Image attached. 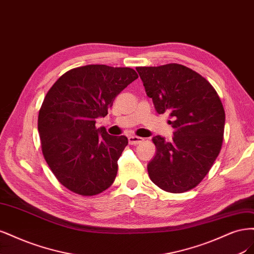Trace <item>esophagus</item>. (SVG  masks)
<instances>
[{
	"mask_svg": "<svg viewBox=\"0 0 254 254\" xmlns=\"http://www.w3.org/2000/svg\"><path fill=\"white\" fill-rule=\"evenodd\" d=\"M143 141V139L141 137H137V136H129L128 137V143L129 144H138Z\"/></svg>",
	"mask_w": 254,
	"mask_h": 254,
	"instance_id": "34e87169",
	"label": "esophagus"
}]
</instances>
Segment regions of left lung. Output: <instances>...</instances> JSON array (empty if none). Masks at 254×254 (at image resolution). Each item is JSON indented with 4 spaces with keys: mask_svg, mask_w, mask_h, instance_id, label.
Masks as SVG:
<instances>
[{
    "mask_svg": "<svg viewBox=\"0 0 254 254\" xmlns=\"http://www.w3.org/2000/svg\"><path fill=\"white\" fill-rule=\"evenodd\" d=\"M158 114L168 113L171 141L153 137L156 155L149 162L151 181L170 193H183L208 174L222 149L225 110L208 81L177 63L136 67Z\"/></svg>",
    "mask_w": 254,
    "mask_h": 254,
    "instance_id": "left-lung-1",
    "label": "left lung"
}]
</instances>
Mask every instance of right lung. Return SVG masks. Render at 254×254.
Segmentation results:
<instances>
[{"label": "right lung", "instance_id": "obj_1", "mask_svg": "<svg viewBox=\"0 0 254 254\" xmlns=\"http://www.w3.org/2000/svg\"><path fill=\"white\" fill-rule=\"evenodd\" d=\"M137 78L129 67L85 65L65 72L47 92L38 117L41 146L56 178L71 192L97 195L115 181L127 138L97 128L96 119L108 115Z\"/></svg>", "mask_w": 254, "mask_h": 254}]
</instances>
